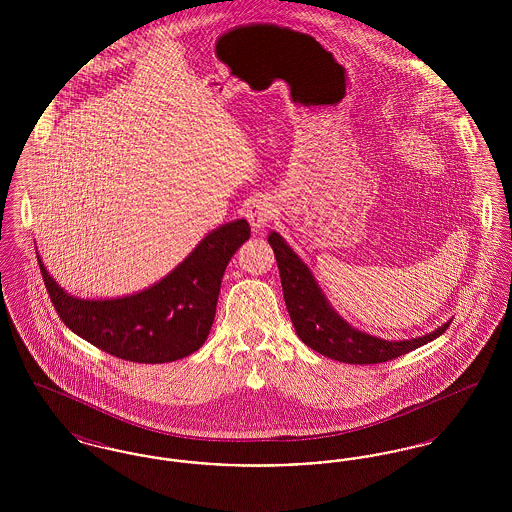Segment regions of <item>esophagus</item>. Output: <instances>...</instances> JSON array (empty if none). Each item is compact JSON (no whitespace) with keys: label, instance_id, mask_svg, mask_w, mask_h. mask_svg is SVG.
<instances>
[{"label":"esophagus","instance_id":"obj_1","mask_svg":"<svg viewBox=\"0 0 512 512\" xmlns=\"http://www.w3.org/2000/svg\"><path fill=\"white\" fill-rule=\"evenodd\" d=\"M245 217L249 220L251 228L257 232V230H263V228L267 226L268 220H270V211H268V207L265 203H253V205L247 209Z\"/></svg>","mask_w":512,"mask_h":512}]
</instances>
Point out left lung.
<instances>
[{"label": "left lung", "instance_id": "obj_1", "mask_svg": "<svg viewBox=\"0 0 512 512\" xmlns=\"http://www.w3.org/2000/svg\"><path fill=\"white\" fill-rule=\"evenodd\" d=\"M268 244L274 249L284 301L299 340L328 359L349 365L386 363L428 341L436 340L449 328V322H445L432 334L403 341L382 340L351 328L330 307L328 299L318 288L313 272L293 253L284 238L276 232H270Z\"/></svg>", "mask_w": 512, "mask_h": 512}]
</instances>
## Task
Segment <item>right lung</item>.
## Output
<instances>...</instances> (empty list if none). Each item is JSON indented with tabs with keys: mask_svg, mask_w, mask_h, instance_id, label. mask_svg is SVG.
<instances>
[{
	"mask_svg": "<svg viewBox=\"0 0 512 512\" xmlns=\"http://www.w3.org/2000/svg\"><path fill=\"white\" fill-rule=\"evenodd\" d=\"M249 236L247 220L226 222L161 282L119 299L73 297L49 276L40 255L38 265L57 315L76 336L124 361L157 365L188 357L205 343L222 274Z\"/></svg>",
	"mask_w": 512,
	"mask_h": 512,
	"instance_id": "obj_1",
	"label": "right lung"
}]
</instances>
